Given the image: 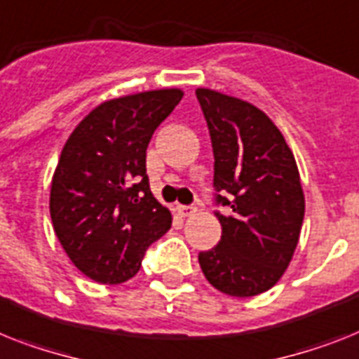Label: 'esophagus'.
I'll list each match as a JSON object with an SVG mask.
<instances>
[{
  "label": "esophagus",
  "mask_w": 359,
  "mask_h": 359,
  "mask_svg": "<svg viewBox=\"0 0 359 359\" xmlns=\"http://www.w3.org/2000/svg\"><path fill=\"white\" fill-rule=\"evenodd\" d=\"M177 212H180L182 216H191V215H194V212H196V207H194V205H180V207H177Z\"/></svg>",
  "instance_id": "1"
}]
</instances>
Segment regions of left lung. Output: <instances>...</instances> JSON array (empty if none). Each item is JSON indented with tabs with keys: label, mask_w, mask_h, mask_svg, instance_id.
Listing matches in <instances>:
<instances>
[{
	"label": "left lung",
	"mask_w": 359,
	"mask_h": 359,
	"mask_svg": "<svg viewBox=\"0 0 359 359\" xmlns=\"http://www.w3.org/2000/svg\"><path fill=\"white\" fill-rule=\"evenodd\" d=\"M215 154V211L220 242L198 255L205 279L233 297L277 284L297 248L304 194L283 133L245 100L196 90Z\"/></svg>",
	"instance_id": "1"
}]
</instances>
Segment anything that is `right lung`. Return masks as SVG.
Instances as JSON below:
<instances>
[{
  "instance_id": "right-lung-1",
  "label": "right lung",
  "mask_w": 359,
  "mask_h": 359,
  "mask_svg": "<svg viewBox=\"0 0 359 359\" xmlns=\"http://www.w3.org/2000/svg\"><path fill=\"white\" fill-rule=\"evenodd\" d=\"M183 91L108 100L73 130L51 183V220L71 262L100 284L132 279L172 215L150 192L147 148Z\"/></svg>"
}]
</instances>
